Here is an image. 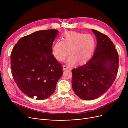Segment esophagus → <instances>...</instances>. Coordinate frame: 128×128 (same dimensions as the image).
<instances>
[{
  "mask_svg": "<svg viewBox=\"0 0 128 128\" xmlns=\"http://www.w3.org/2000/svg\"><path fill=\"white\" fill-rule=\"evenodd\" d=\"M68 66H66V65H64L63 66V70H66L68 69Z\"/></svg>",
  "mask_w": 128,
  "mask_h": 128,
  "instance_id": "34e87169",
  "label": "esophagus"
}]
</instances>
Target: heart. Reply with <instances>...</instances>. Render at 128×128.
Wrapping results in <instances>:
<instances>
[{
  "label": "heart",
  "instance_id": "obj_1",
  "mask_svg": "<svg viewBox=\"0 0 128 128\" xmlns=\"http://www.w3.org/2000/svg\"><path fill=\"white\" fill-rule=\"evenodd\" d=\"M96 40L90 34L76 32H68L54 44L52 53L55 58L62 62L68 56L66 63L69 65L86 63L91 58L94 50Z\"/></svg>",
  "mask_w": 128,
  "mask_h": 128
}]
</instances>
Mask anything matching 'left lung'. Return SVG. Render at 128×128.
<instances>
[{"instance_id": "left-lung-1", "label": "left lung", "mask_w": 128, "mask_h": 128, "mask_svg": "<svg viewBox=\"0 0 128 128\" xmlns=\"http://www.w3.org/2000/svg\"><path fill=\"white\" fill-rule=\"evenodd\" d=\"M92 31L97 40L94 54L88 63L72 70V89L84 100L103 95L115 81L118 70V54L110 39L98 31Z\"/></svg>"}]
</instances>
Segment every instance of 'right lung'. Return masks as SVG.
Returning <instances> with one entry per match:
<instances>
[{"label":"right lung","instance_id":"add662e5","mask_svg":"<svg viewBox=\"0 0 128 128\" xmlns=\"http://www.w3.org/2000/svg\"><path fill=\"white\" fill-rule=\"evenodd\" d=\"M58 32L56 30L34 32L21 38L12 49V76L19 89L30 98H49L63 75L61 65L52 54Z\"/></svg>","mask_w":128,"mask_h":128}]
</instances>
